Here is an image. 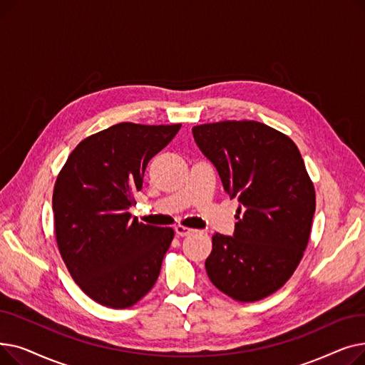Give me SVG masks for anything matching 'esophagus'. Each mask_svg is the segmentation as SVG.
I'll use <instances>...</instances> for the list:
<instances>
[{"label":"esophagus","mask_w":365,"mask_h":365,"mask_svg":"<svg viewBox=\"0 0 365 365\" xmlns=\"http://www.w3.org/2000/svg\"><path fill=\"white\" fill-rule=\"evenodd\" d=\"M175 231H176V234H178L179 237H185V235L192 234V232H194V229L186 227V226H183V225H178V226L175 227Z\"/></svg>","instance_id":"34e87169"}]
</instances>
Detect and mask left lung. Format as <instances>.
I'll use <instances>...</instances> for the list:
<instances>
[{
	"instance_id": "left-lung-1",
	"label": "left lung",
	"mask_w": 365,
	"mask_h": 365,
	"mask_svg": "<svg viewBox=\"0 0 365 365\" xmlns=\"http://www.w3.org/2000/svg\"><path fill=\"white\" fill-rule=\"evenodd\" d=\"M192 134L226 192L241 202L234 237L213 235L207 275L234 300H262L290 279L308 247L314 182L296 143L263 123H210Z\"/></svg>"
}]
</instances>
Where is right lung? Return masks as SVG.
I'll return each instance as SVG.
<instances>
[{
	"label": "right lung",
	"mask_w": 365,
	"mask_h": 365,
	"mask_svg": "<svg viewBox=\"0 0 365 365\" xmlns=\"http://www.w3.org/2000/svg\"><path fill=\"white\" fill-rule=\"evenodd\" d=\"M182 124L120 123L71 152L53 190L56 242L73 281L94 302L125 309L157 282L171 227L131 219L149 160Z\"/></svg>",
	"instance_id": "right-lung-1"
}]
</instances>
